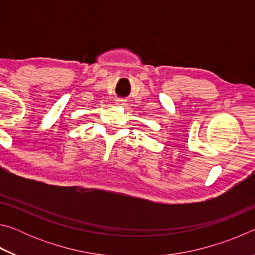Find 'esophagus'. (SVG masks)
<instances>
[{
	"label": "esophagus",
	"instance_id": "1",
	"mask_svg": "<svg viewBox=\"0 0 255 255\" xmlns=\"http://www.w3.org/2000/svg\"><path fill=\"white\" fill-rule=\"evenodd\" d=\"M117 105H119V106H124V102H123V100H118V103Z\"/></svg>",
	"mask_w": 255,
	"mask_h": 255
}]
</instances>
